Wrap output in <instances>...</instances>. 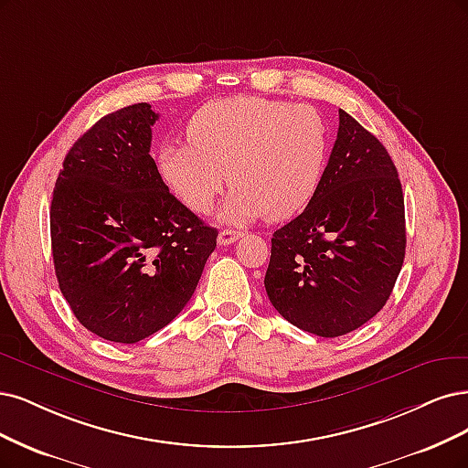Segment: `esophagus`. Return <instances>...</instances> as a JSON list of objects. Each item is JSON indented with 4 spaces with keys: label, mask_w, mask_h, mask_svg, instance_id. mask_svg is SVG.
<instances>
[{
    "label": "esophagus",
    "mask_w": 468,
    "mask_h": 468,
    "mask_svg": "<svg viewBox=\"0 0 468 468\" xmlns=\"http://www.w3.org/2000/svg\"><path fill=\"white\" fill-rule=\"evenodd\" d=\"M239 238H241V232L224 229V230L218 232V246H230V244H234L236 239H239Z\"/></svg>",
    "instance_id": "34e87169"
}]
</instances>
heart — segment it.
Instances as JSON below:
<instances>
[{"instance_id": "1", "label": "heart", "mask_w": 468, "mask_h": 468, "mask_svg": "<svg viewBox=\"0 0 468 468\" xmlns=\"http://www.w3.org/2000/svg\"><path fill=\"white\" fill-rule=\"evenodd\" d=\"M187 141L158 153L163 180L196 213H207L230 180L220 213L229 222L298 215L315 197L329 154L315 108L257 96L205 104L187 122Z\"/></svg>"}]
</instances>
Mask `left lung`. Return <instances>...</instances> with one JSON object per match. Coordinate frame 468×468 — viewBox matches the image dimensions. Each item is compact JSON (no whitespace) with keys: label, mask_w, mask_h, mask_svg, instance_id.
Masks as SVG:
<instances>
[{"label":"left lung","mask_w":468,"mask_h":468,"mask_svg":"<svg viewBox=\"0 0 468 468\" xmlns=\"http://www.w3.org/2000/svg\"><path fill=\"white\" fill-rule=\"evenodd\" d=\"M405 248V197L393 160L376 135L338 110L315 197L271 238L267 296L302 331L346 335L389 300Z\"/></svg>","instance_id":"8db88e82"}]
</instances>
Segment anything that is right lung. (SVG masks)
Segmentation results:
<instances>
[{"label": "right lung", "instance_id": "1", "mask_svg": "<svg viewBox=\"0 0 468 468\" xmlns=\"http://www.w3.org/2000/svg\"><path fill=\"white\" fill-rule=\"evenodd\" d=\"M158 114L139 102L101 118L63 160L50 208L56 277L79 324L133 345L196 292L217 229L168 191L151 156Z\"/></svg>", "mask_w": 468, "mask_h": 468}]
</instances>
